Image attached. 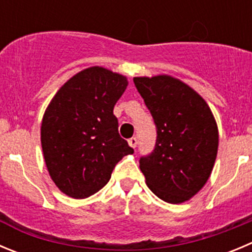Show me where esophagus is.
I'll use <instances>...</instances> for the list:
<instances>
[{"instance_id":"obj_1","label":"esophagus","mask_w":252,"mask_h":252,"mask_svg":"<svg viewBox=\"0 0 252 252\" xmlns=\"http://www.w3.org/2000/svg\"><path fill=\"white\" fill-rule=\"evenodd\" d=\"M128 145H130L132 149H135L136 146H137V138L136 137H131L130 140H128Z\"/></svg>"}]
</instances>
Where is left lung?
Listing matches in <instances>:
<instances>
[{
  "mask_svg": "<svg viewBox=\"0 0 252 252\" xmlns=\"http://www.w3.org/2000/svg\"><path fill=\"white\" fill-rule=\"evenodd\" d=\"M151 112L158 137L154 151L140 158L146 185L168 204L188 201L211 175L219 130L206 101L189 85L167 75L133 77Z\"/></svg>",
  "mask_w": 252,
  "mask_h": 252,
  "instance_id": "1",
  "label": "left lung"
}]
</instances>
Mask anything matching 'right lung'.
<instances>
[{
	"label": "right lung",
	"instance_id": "obj_1",
	"mask_svg": "<svg viewBox=\"0 0 252 252\" xmlns=\"http://www.w3.org/2000/svg\"><path fill=\"white\" fill-rule=\"evenodd\" d=\"M127 78L94 66L57 91L41 125V145L48 174L73 198H86L105 186L116 163L132 147L119 135L114 107Z\"/></svg>",
	"mask_w": 252,
	"mask_h": 252
}]
</instances>
